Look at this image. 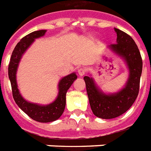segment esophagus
<instances>
[{"label":"esophagus","mask_w":151,"mask_h":151,"mask_svg":"<svg viewBox=\"0 0 151 151\" xmlns=\"http://www.w3.org/2000/svg\"><path fill=\"white\" fill-rule=\"evenodd\" d=\"M78 74H79V76H81V77H82L83 75H85V69H83V68L78 69Z\"/></svg>","instance_id":"esophagus-1"}]
</instances>
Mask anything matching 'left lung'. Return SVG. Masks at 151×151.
Segmentation results:
<instances>
[{
	"label": "left lung",
	"mask_w": 151,
	"mask_h": 151,
	"mask_svg": "<svg viewBox=\"0 0 151 151\" xmlns=\"http://www.w3.org/2000/svg\"><path fill=\"white\" fill-rule=\"evenodd\" d=\"M114 30L117 34L116 44L110 45L107 48L126 64L129 78L124 86L117 92L106 93L91 76L84 77L91 109L95 116L103 119L115 118L131 107L138 96L143 69L140 52L133 39L117 28Z\"/></svg>",
	"instance_id": "obj_1"
}]
</instances>
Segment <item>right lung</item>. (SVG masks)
I'll return each instance as SVG.
<instances>
[{
  "label": "right lung",
  "instance_id": "add662e5",
  "mask_svg": "<svg viewBox=\"0 0 151 151\" xmlns=\"http://www.w3.org/2000/svg\"><path fill=\"white\" fill-rule=\"evenodd\" d=\"M46 31L47 30L45 29H41L32 32L21 39L13 50L10 63L8 65V78L11 81L12 96L15 103L32 119L42 123L54 122L61 117L66 106V95L67 90L70 88L73 81L78 78L75 73H72L60 79L58 84L59 92L56 99L47 105L30 103L22 96L18 88L16 81L18 66L23 54L34 43L35 39L43 37Z\"/></svg>",
  "mask_w": 151,
  "mask_h": 151
}]
</instances>
